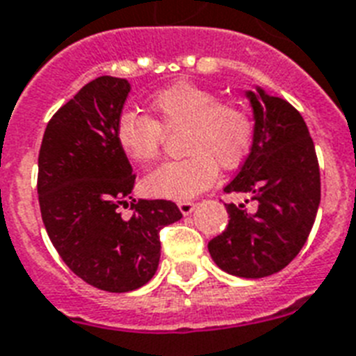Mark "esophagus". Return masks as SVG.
I'll return each mask as SVG.
<instances>
[{"label":"esophagus","mask_w":356,"mask_h":356,"mask_svg":"<svg viewBox=\"0 0 356 356\" xmlns=\"http://www.w3.org/2000/svg\"><path fill=\"white\" fill-rule=\"evenodd\" d=\"M179 210H181V213L183 216H188V213L193 212V208H195V203H192V201H181V203L177 204Z\"/></svg>","instance_id":"34e87169"}]
</instances>
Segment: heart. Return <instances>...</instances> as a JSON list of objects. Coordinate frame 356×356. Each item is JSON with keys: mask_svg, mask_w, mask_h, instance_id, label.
<instances>
[{"mask_svg": "<svg viewBox=\"0 0 356 356\" xmlns=\"http://www.w3.org/2000/svg\"><path fill=\"white\" fill-rule=\"evenodd\" d=\"M155 118L135 111L117 120L118 148L133 163L146 166L161 153L164 131L184 129L181 161L161 164L144 179L146 192L157 197L190 199L207 190L218 175V166L232 172L252 152L256 122L245 106L221 102L212 91L195 83L179 82L153 95Z\"/></svg>", "mask_w": 356, "mask_h": 356, "instance_id": "b5f03b06", "label": "heart"}]
</instances>
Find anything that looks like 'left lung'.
I'll return each instance as SVG.
<instances>
[{"label": "left lung", "instance_id": "1", "mask_svg": "<svg viewBox=\"0 0 356 356\" xmlns=\"http://www.w3.org/2000/svg\"><path fill=\"white\" fill-rule=\"evenodd\" d=\"M247 97L254 146L225 192L248 193L258 207L248 212L245 204H225L230 219L208 250L225 273L265 278L287 267L307 241L320 204V168L307 124L287 100L261 88Z\"/></svg>", "mask_w": 356, "mask_h": 356}]
</instances>
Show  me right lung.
Masks as SVG:
<instances>
[{
    "label": "right lung",
    "mask_w": 356,
    "mask_h": 356,
    "mask_svg": "<svg viewBox=\"0 0 356 356\" xmlns=\"http://www.w3.org/2000/svg\"><path fill=\"white\" fill-rule=\"evenodd\" d=\"M126 78L98 76L49 120L38 155V201L49 239L78 278L108 293H128L153 278L159 232L183 218L166 199L131 203L135 173L115 129L128 98Z\"/></svg>",
    "instance_id": "1"
}]
</instances>
